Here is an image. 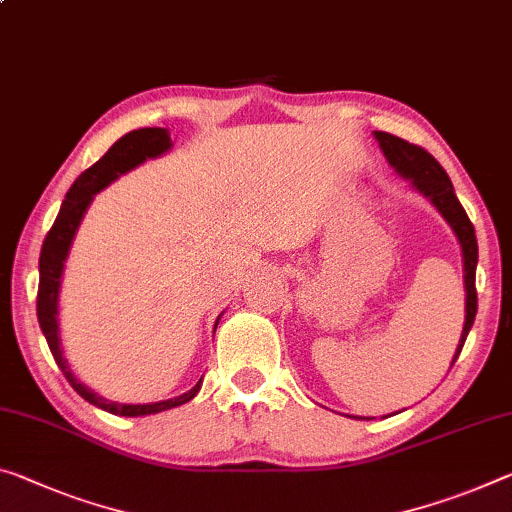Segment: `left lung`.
Listing matches in <instances>:
<instances>
[{"label":"left lung","instance_id":"left-lung-1","mask_svg":"<svg viewBox=\"0 0 512 512\" xmlns=\"http://www.w3.org/2000/svg\"><path fill=\"white\" fill-rule=\"evenodd\" d=\"M376 141L383 150L385 159L389 161L396 173L405 180H410L412 189L419 191L421 196L433 202V207L444 216V221L451 225V230L456 232L462 248V266H465V326H462L460 344L456 348V355H453V362L458 360V355L465 346V339L469 330L474 326L476 319V262H478V243H476V232L474 225L469 221L465 209H462L460 200L456 198V191H453V184L446 175V170L437 164V159L431 152L419 148L415 143H408L399 139V136L387 134V132H373ZM451 362V367H453Z\"/></svg>","mask_w":512,"mask_h":512}]
</instances>
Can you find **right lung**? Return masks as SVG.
<instances>
[{
  "mask_svg": "<svg viewBox=\"0 0 512 512\" xmlns=\"http://www.w3.org/2000/svg\"><path fill=\"white\" fill-rule=\"evenodd\" d=\"M173 148L170 143V134L164 127H143L134 129V132L125 134L123 139H118L107 150V154L100 161L84 170L77 177V182L70 186L66 193V200H63L61 212L56 216L52 230L47 232L43 241V250H40V262H38V300H36V312H38V323L40 330L47 339V346L54 355L56 364L63 371V376L68 378L72 389L86 399L88 403L97 405V408L111 412V415L120 417H143V415H157V412H164L170 408H177V405L189 403L193 396L200 392L202 378L198 385L189 389V392L182 396H175V399L159 401V403H143V405H129V403H116L102 399L100 394L93 392L91 387H86L81 380L72 373L68 360L63 358L61 348V337H59V289H61V275H63V264H66V257L70 253L72 239H75L77 227L84 218L88 205H91L95 193H100L104 186H109L113 180H118V175H125L127 170L141 166L145 159L161 157V154ZM218 326V321H216Z\"/></svg>",
  "mask_w": 512,
  "mask_h": 512,
  "instance_id": "1",
  "label": "right lung"
}]
</instances>
